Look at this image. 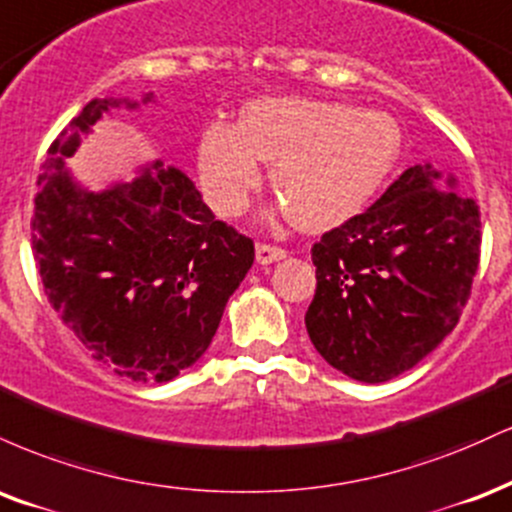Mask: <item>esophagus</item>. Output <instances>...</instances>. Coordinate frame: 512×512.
Returning <instances> with one entry per match:
<instances>
[{
  "label": "esophagus",
  "mask_w": 512,
  "mask_h": 512,
  "mask_svg": "<svg viewBox=\"0 0 512 512\" xmlns=\"http://www.w3.org/2000/svg\"><path fill=\"white\" fill-rule=\"evenodd\" d=\"M285 256H287V251L282 249V246L256 244V261L261 263V266H268V263L280 261V258H285Z\"/></svg>",
  "instance_id": "obj_1"
}]
</instances>
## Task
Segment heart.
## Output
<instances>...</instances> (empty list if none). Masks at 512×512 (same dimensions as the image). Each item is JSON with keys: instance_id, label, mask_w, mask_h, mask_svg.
<instances>
[{"instance_id": "1", "label": "heart", "mask_w": 512, "mask_h": 512, "mask_svg": "<svg viewBox=\"0 0 512 512\" xmlns=\"http://www.w3.org/2000/svg\"><path fill=\"white\" fill-rule=\"evenodd\" d=\"M402 153V131L390 114L340 102L261 98L239 124L213 122L198 143V170L208 203L222 218L249 206L261 165L297 227L326 232L362 210Z\"/></svg>"}]
</instances>
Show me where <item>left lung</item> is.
I'll use <instances>...</instances> for the list:
<instances>
[{"label":"left lung","mask_w":512,"mask_h":512,"mask_svg":"<svg viewBox=\"0 0 512 512\" xmlns=\"http://www.w3.org/2000/svg\"><path fill=\"white\" fill-rule=\"evenodd\" d=\"M479 206L455 177L414 165L311 249L304 321L326 362L362 383L412 369L458 326L479 268Z\"/></svg>","instance_id":"obj_1"}]
</instances>
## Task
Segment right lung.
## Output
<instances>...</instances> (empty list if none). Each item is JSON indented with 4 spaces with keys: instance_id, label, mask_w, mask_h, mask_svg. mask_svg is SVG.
<instances>
[{
    "instance_id": "obj_1",
    "label": "right lung",
    "mask_w": 512,
    "mask_h": 512,
    "mask_svg": "<svg viewBox=\"0 0 512 512\" xmlns=\"http://www.w3.org/2000/svg\"><path fill=\"white\" fill-rule=\"evenodd\" d=\"M122 102L136 107L90 100L52 141L30 220L33 256L52 309L93 359L129 381L165 383L208 350L254 242L215 220L194 182L162 160L105 191L74 182L66 158Z\"/></svg>"
}]
</instances>
